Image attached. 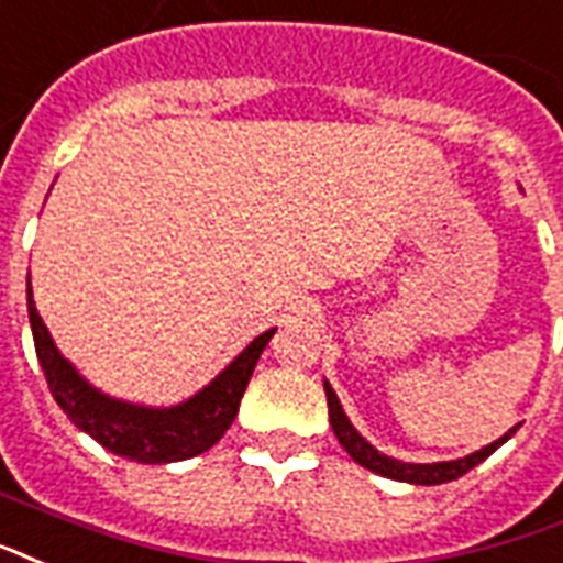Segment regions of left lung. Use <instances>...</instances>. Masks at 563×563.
<instances>
[{"label": "left lung", "mask_w": 563, "mask_h": 563, "mask_svg": "<svg viewBox=\"0 0 563 563\" xmlns=\"http://www.w3.org/2000/svg\"><path fill=\"white\" fill-rule=\"evenodd\" d=\"M324 396H328V410H330V424H333V434L339 437V443L342 449L360 463V466H366V470L377 472V475H386V478H396V482H410V484H445V482H454V478H461L472 466H478L484 457H490L496 449H499L505 440H510V434L517 431V428H510L508 434L490 443L487 449L482 452L470 454V457H461V461H445V463H401V461H393V457H386L380 454L377 449L363 440V437L354 431V424L349 422V416L339 405L336 393L330 389V384H324Z\"/></svg>", "instance_id": "1"}]
</instances>
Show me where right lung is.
<instances>
[{"instance_id": "add662e5", "label": "right lung", "mask_w": 563, "mask_h": 563, "mask_svg": "<svg viewBox=\"0 0 563 563\" xmlns=\"http://www.w3.org/2000/svg\"><path fill=\"white\" fill-rule=\"evenodd\" d=\"M29 321H32L34 351L41 360L49 393L67 413V419H73L76 428L91 434L111 454L139 463L186 461V457L212 449L233 424L253 366L268 345V339L274 336V330L260 333L195 398H188L177 407H167V410H153V407L126 405V401L102 396L76 375V368L58 354L49 330L34 310L32 280H29Z\"/></svg>"}]
</instances>
